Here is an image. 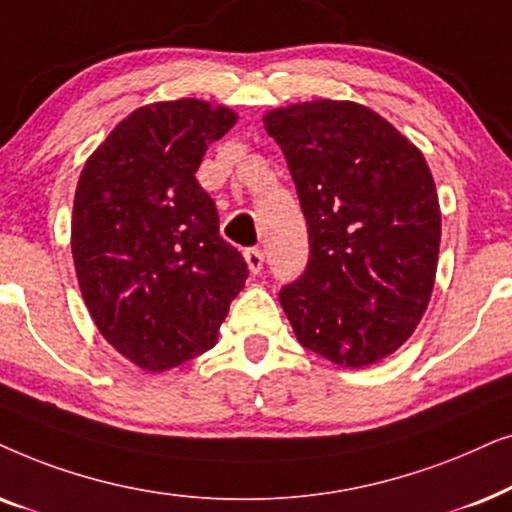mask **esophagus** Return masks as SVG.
Instances as JSON below:
<instances>
[{
    "instance_id": "1",
    "label": "esophagus",
    "mask_w": 512,
    "mask_h": 512,
    "mask_svg": "<svg viewBox=\"0 0 512 512\" xmlns=\"http://www.w3.org/2000/svg\"><path fill=\"white\" fill-rule=\"evenodd\" d=\"M245 262H248L250 274H260L264 264V252L260 248H248L245 250Z\"/></svg>"
}]
</instances>
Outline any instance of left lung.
Instances as JSON below:
<instances>
[{
    "label": "left lung",
    "mask_w": 512,
    "mask_h": 512,
    "mask_svg": "<svg viewBox=\"0 0 512 512\" xmlns=\"http://www.w3.org/2000/svg\"><path fill=\"white\" fill-rule=\"evenodd\" d=\"M309 224V264L281 290L304 349L339 367L391 356L417 330L438 271L440 203L421 149L351 100L271 109Z\"/></svg>",
    "instance_id": "obj_1"
}]
</instances>
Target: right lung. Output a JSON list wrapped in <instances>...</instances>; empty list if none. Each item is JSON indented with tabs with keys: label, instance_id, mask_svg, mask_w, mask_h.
I'll list each match as a JSON object with an SVG mask.
<instances>
[{
	"label": "right lung",
	"instance_id": "1",
	"mask_svg": "<svg viewBox=\"0 0 512 512\" xmlns=\"http://www.w3.org/2000/svg\"><path fill=\"white\" fill-rule=\"evenodd\" d=\"M238 121L234 109L180 98L138 107L88 156L72 210V257L100 335L147 372L217 344L248 264L220 236L194 173Z\"/></svg>",
	"mask_w": 512,
	"mask_h": 512
}]
</instances>
